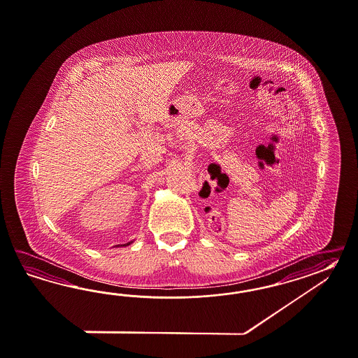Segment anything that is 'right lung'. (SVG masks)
Here are the masks:
<instances>
[{
    "label": "right lung",
    "instance_id": "right-lung-1",
    "mask_svg": "<svg viewBox=\"0 0 358 358\" xmlns=\"http://www.w3.org/2000/svg\"><path fill=\"white\" fill-rule=\"evenodd\" d=\"M134 241H129V243H127V244H123V245H115V247H127V245H129V244H132Z\"/></svg>",
    "mask_w": 358,
    "mask_h": 358
}]
</instances>
